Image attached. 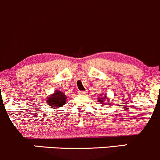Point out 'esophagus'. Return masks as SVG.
Returning <instances> with one entry per match:
<instances>
[{"instance_id": "1", "label": "esophagus", "mask_w": 160, "mask_h": 160, "mask_svg": "<svg viewBox=\"0 0 160 160\" xmlns=\"http://www.w3.org/2000/svg\"><path fill=\"white\" fill-rule=\"evenodd\" d=\"M86 93H87V91H81L80 92V94H81V95H86Z\"/></svg>"}]
</instances>
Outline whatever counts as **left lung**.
<instances>
[{
    "mask_svg": "<svg viewBox=\"0 0 160 160\" xmlns=\"http://www.w3.org/2000/svg\"><path fill=\"white\" fill-rule=\"evenodd\" d=\"M98 101L99 102V103L101 104L100 105H104V104H106V105H109V104H108V103H111V101L108 100V97H107V95H104V96H102V95H101V97H99L98 98Z\"/></svg>",
    "mask_w": 160,
    "mask_h": 160,
    "instance_id": "8db88e82",
    "label": "left lung"
}]
</instances>
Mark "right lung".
Instances as JSON below:
<instances>
[{"instance_id": "add662e5", "label": "right lung", "mask_w": 160, "mask_h": 160, "mask_svg": "<svg viewBox=\"0 0 160 160\" xmlns=\"http://www.w3.org/2000/svg\"><path fill=\"white\" fill-rule=\"evenodd\" d=\"M66 99L67 96L61 91L56 90L52 95H49L48 98H47V105L50 106V108H62V106L65 105L66 103Z\"/></svg>"}]
</instances>
